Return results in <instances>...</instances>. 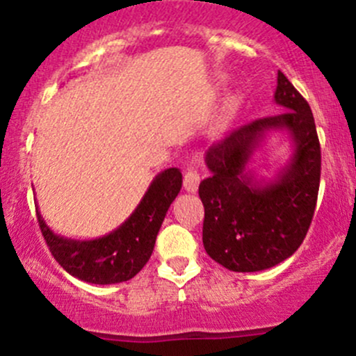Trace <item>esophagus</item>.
I'll return each instance as SVG.
<instances>
[{
	"instance_id": "obj_1",
	"label": "esophagus",
	"mask_w": 356,
	"mask_h": 356,
	"mask_svg": "<svg viewBox=\"0 0 356 356\" xmlns=\"http://www.w3.org/2000/svg\"><path fill=\"white\" fill-rule=\"evenodd\" d=\"M200 172L196 167H186L184 168V189L188 193H196L200 186Z\"/></svg>"
}]
</instances>
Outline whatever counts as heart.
<instances>
[{"label": "heart", "instance_id": "1", "mask_svg": "<svg viewBox=\"0 0 356 356\" xmlns=\"http://www.w3.org/2000/svg\"><path fill=\"white\" fill-rule=\"evenodd\" d=\"M236 111H238V102L234 98L227 99L218 111V125H227L234 118Z\"/></svg>", "mask_w": 356, "mask_h": 356}]
</instances>
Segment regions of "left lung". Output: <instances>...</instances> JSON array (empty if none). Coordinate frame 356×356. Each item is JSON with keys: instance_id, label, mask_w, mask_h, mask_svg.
<instances>
[{"instance_id": "obj_1", "label": "left lung", "mask_w": 356, "mask_h": 356, "mask_svg": "<svg viewBox=\"0 0 356 356\" xmlns=\"http://www.w3.org/2000/svg\"><path fill=\"white\" fill-rule=\"evenodd\" d=\"M275 103L282 113L236 129L207 149L210 177L200 182L204 207L203 246L234 272H258L289 258L307 236L321 184V143L307 99L282 72ZM268 130H288L295 143L290 163L275 181L258 185L245 172Z\"/></svg>"}]
</instances>
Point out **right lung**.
Masks as SVG:
<instances>
[{
    "instance_id": "1",
    "label": "right lung",
    "mask_w": 356,
    "mask_h": 356,
    "mask_svg": "<svg viewBox=\"0 0 356 356\" xmlns=\"http://www.w3.org/2000/svg\"><path fill=\"white\" fill-rule=\"evenodd\" d=\"M181 188V170L167 168L153 179L141 203L120 227L91 241L56 236L38 210L39 227L55 260L68 274L91 284H117L134 277L149 260L161 222Z\"/></svg>"
}]
</instances>
